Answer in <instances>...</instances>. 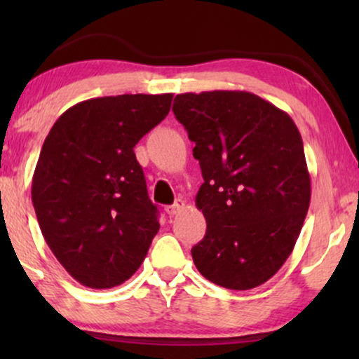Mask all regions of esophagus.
<instances>
[{"label": "esophagus", "instance_id": "esophagus-1", "mask_svg": "<svg viewBox=\"0 0 359 359\" xmlns=\"http://www.w3.org/2000/svg\"><path fill=\"white\" fill-rule=\"evenodd\" d=\"M184 205H186L183 199H178L175 204L168 205V208H166L165 210H166V214H168V215H176V214H180L181 210L184 209Z\"/></svg>", "mask_w": 359, "mask_h": 359}]
</instances>
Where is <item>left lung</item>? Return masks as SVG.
<instances>
[{"label": "left lung", "instance_id": "obj_1", "mask_svg": "<svg viewBox=\"0 0 359 359\" xmlns=\"http://www.w3.org/2000/svg\"><path fill=\"white\" fill-rule=\"evenodd\" d=\"M173 112L204 178L196 205L208 229L191 250L196 268L235 291L266 283L291 255L311 204L296 124L247 91L184 93Z\"/></svg>", "mask_w": 359, "mask_h": 359}]
</instances>
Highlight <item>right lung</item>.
Masks as SVG:
<instances>
[{
    "label": "right lung",
    "instance_id": "1",
    "mask_svg": "<svg viewBox=\"0 0 359 359\" xmlns=\"http://www.w3.org/2000/svg\"><path fill=\"white\" fill-rule=\"evenodd\" d=\"M173 95H121L72 106L48 132L32 204L52 253L83 286L127 281L158 232L134 147L168 116Z\"/></svg>",
    "mask_w": 359,
    "mask_h": 359
}]
</instances>
